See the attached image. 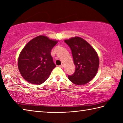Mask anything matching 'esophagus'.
I'll return each mask as SVG.
<instances>
[{
    "label": "esophagus",
    "instance_id": "esophagus-1",
    "mask_svg": "<svg viewBox=\"0 0 123 123\" xmlns=\"http://www.w3.org/2000/svg\"><path fill=\"white\" fill-rule=\"evenodd\" d=\"M59 68H64V65H63V64H62L61 65L59 66Z\"/></svg>",
    "mask_w": 123,
    "mask_h": 123
}]
</instances>
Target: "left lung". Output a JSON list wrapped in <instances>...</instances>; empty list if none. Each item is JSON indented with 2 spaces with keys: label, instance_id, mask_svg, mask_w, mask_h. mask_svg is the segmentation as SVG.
I'll list each match as a JSON object with an SVG mask.
<instances>
[{
  "label": "left lung",
  "instance_id": "obj_1",
  "mask_svg": "<svg viewBox=\"0 0 123 123\" xmlns=\"http://www.w3.org/2000/svg\"><path fill=\"white\" fill-rule=\"evenodd\" d=\"M65 42L70 47L76 69L68 78L76 85H84L93 79L97 73L99 60L97 53L86 41L74 37Z\"/></svg>",
  "mask_w": 123,
  "mask_h": 123
}]
</instances>
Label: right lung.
<instances>
[{
	"mask_svg": "<svg viewBox=\"0 0 123 123\" xmlns=\"http://www.w3.org/2000/svg\"><path fill=\"white\" fill-rule=\"evenodd\" d=\"M57 43L45 36H39L25 45L18 60L19 71L25 80L40 85L49 78L56 67L51 51Z\"/></svg>",
	"mask_w": 123,
	"mask_h": 123,
	"instance_id": "obj_1",
	"label": "right lung"
}]
</instances>
